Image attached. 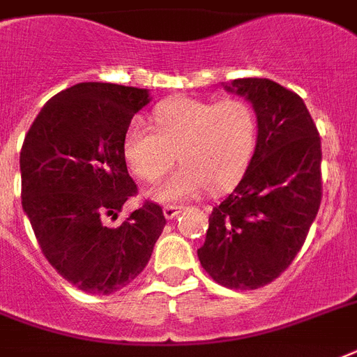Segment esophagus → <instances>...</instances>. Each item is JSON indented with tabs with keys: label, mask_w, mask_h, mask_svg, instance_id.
Here are the masks:
<instances>
[{
	"label": "esophagus",
	"mask_w": 357,
	"mask_h": 357,
	"mask_svg": "<svg viewBox=\"0 0 357 357\" xmlns=\"http://www.w3.org/2000/svg\"><path fill=\"white\" fill-rule=\"evenodd\" d=\"M181 209H183V207L179 206H165L162 207V215H165L167 220H172V218H176L179 213H181Z\"/></svg>",
	"instance_id": "obj_1"
}]
</instances>
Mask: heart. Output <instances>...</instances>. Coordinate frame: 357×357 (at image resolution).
Returning <instances> with one entry per match:
<instances>
[{
	"label": "heart",
	"instance_id": "heart-1",
	"mask_svg": "<svg viewBox=\"0 0 357 357\" xmlns=\"http://www.w3.org/2000/svg\"><path fill=\"white\" fill-rule=\"evenodd\" d=\"M155 131L142 120L129 123L122 151L129 168L142 179H157L176 161L183 165L155 183L148 195L161 204L190 200L235 183L255 150L257 122L250 103L238 98L207 102L178 98L151 114Z\"/></svg>",
	"mask_w": 357,
	"mask_h": 357
}]
</instances>
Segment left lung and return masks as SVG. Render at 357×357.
Masks as SVG:
<instances>
[{
  "mask_svg": "<svg viewBox=\"0 0 357 357\" xmlns=\"http://www.w3.org/2000/svg\"><path fill=\"white\" fill-rule=\"evenodd\" d=\"M224 91L252 103L254 155L234 192L213 207L198 259L217 283L248 291L287 268L321 206V137L304 100L271 79L244 77Z\"/></svg>",
  "mask_w": 357,
  "mask_h": 357,
  "instance_id": "8db88e82",
  "label": "left lung"
}]
</instances>
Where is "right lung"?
<instances>
[{"label": "right lung", "instance_id": "1", "mask_svg": "<svg viewBox=\"0 0 357 357\" xmlns=\"http://www.w3.org/2000/svg\"><path fill=\"white\" fill-rule=\"evenodd\" d=\"M150 100L148 89L77 83L55 94L25 135L24 213L46 259L85 293L111 294L133 282L167 224L151 202L119 228L103 224L137 190L122 140Z\"/></svg>", "mask_w": 357, "mask_h": 357}]
</instances>
